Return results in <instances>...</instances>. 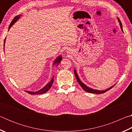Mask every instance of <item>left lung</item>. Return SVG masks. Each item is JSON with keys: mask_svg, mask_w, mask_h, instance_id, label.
<instances>
[{"mask_svg": "<svg viewBox=\"0 0 132 132\" xmlns=\"http://www.w3.org/2000/svg\"><path fill=\"white\" fill-rule=\"evenodd\" d=\"M118 21L119 22V24H120V28H121V30L123 31V30H122V25L121 21H120V20H119V18H118ZM74 71H75V76H76V79H77V80L78 82H79V84L80 85V86H81V87H82V88L84 90H85L86 91H87V92H88V93H95V94H102V93H105L106 91H108L109 90H110L111 88H112L113 87V86H112L111 87L109 88H108V89H106V90H105L100 91V90H94V89H92V88H90V87H88L86 86V85H85L84 83H82V82L81 81H80V80L79 79V77H78V75H77V74L76 71V70H74Z\"/></svg>", "mask_w": 132, "mask_h": 132, "instance_id": "1", "label": "left lung"}]
</instances>
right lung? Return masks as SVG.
Masks as SVG:
<instances>
[{
	"label": "right lung",
	"instance_id": "obj_1",
	"mask_svg": "<svg viewBox=\"0 0 132 132\" xmlns=\"http://www.w3.org/2000/svg\"><path fill=\"white\" fill-rule=\"evenodd\" d=\"M20 16H21V15H17V16H15L14 18V19H13V20L12 21V23H11L10 24L9 27V29L11 28V27H12L13 25V24H14L15 23V22H16L18 20L20 19ZM5 41H6V38H5V39H4V43H5ZM62 59V58L61 56H58L56 58V60L55 61V62L53 63V64H57L56 66H57L60 62H61ZM53 77H53L52 80H51V81L50 82H49V83L46 84L43 88H42L41 90H40L38 91H36V92H32V91H26V92H27L28 94H31V95H33V94H44L45 93L47 92V91L49 90H50V88L51 87V86H52V84H53Z\"/></svg>",
	"mask_w": 132,
	"mask_h": 132
}]
</instances>
